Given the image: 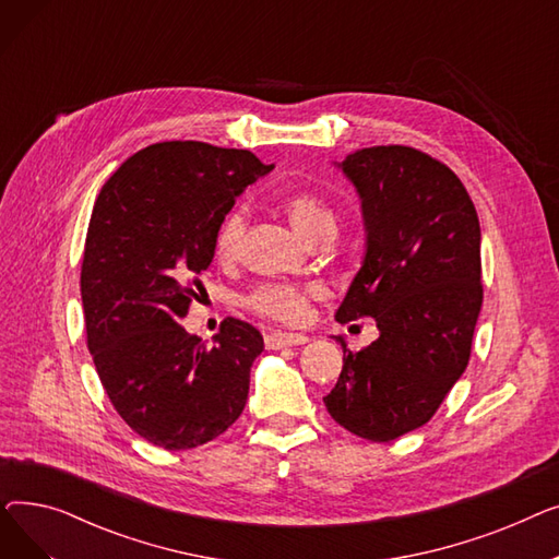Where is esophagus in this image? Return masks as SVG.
Here are the masks:
<instances>
[{
	"label": "esophagus",
	"mask_w": 559,
	"mask_h": 559,
	"mask_svg": "<svg viewBox=\"0 0 559 559\" xmlns=\"http://www.w3.org/2000/svg\"><path fill=\"white\" fill-rule=\"evenodd\" d=\"M306 342H308V335L304 333H272L264 337V344H267V348L272 350L285 348V346H304Z\"/></svg>",
	"instance_id": "esophagus-1"
}]
</instances>
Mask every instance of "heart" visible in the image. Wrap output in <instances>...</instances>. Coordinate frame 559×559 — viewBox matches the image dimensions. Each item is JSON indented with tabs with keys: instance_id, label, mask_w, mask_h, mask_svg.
<instances>
[{
	"instance_id": "heart-1",
	"label": "heart",
	"mask_w": 559,
	"mask_h": 559,
	"mask_svg": "<svg viewBox=\"0 0 559 559\" xmlns=\"http://www.w3.org/2000/svg\"><path fill=\"white\" fill-rule=\"evenodd\" d=\"M283 211L301 238L306 242L319 240L321 235L335 233V215L329 209L324 199H319L312 192H292L283 199ZM247 228V215L242 209L230 211L217 233H215V253L219 260H233L235 253L240 249V240ZM247 304L264 314L274 317L281 321H301L308 312V295L297 287H285V285H260L253 289Z\"/></svg>"
}]
</instances>
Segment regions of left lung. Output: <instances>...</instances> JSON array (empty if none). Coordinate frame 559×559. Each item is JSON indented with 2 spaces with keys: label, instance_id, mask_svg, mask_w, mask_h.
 Masks as SVG:
<instances>
[{
  "label": "left lung",
  "instance_id": "obj_1",
  "mask_svg": "<svg viewBox=\"0 0 559 559\" xmlns=\"http://www.w3.org/2000/svg\"><path fill=\"white\" fill-rule=\"evenodd\" d=\"M335 167L360 199L365 253L335 319H376L324 396L348 432L392 442L430 421L466 369L483 306L480 222L457 176L413 146H371Z\"/></svg>",
  "mask_w": 559,
  "mask_h": 559
}]
</instances>
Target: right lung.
Segmentation results:
<instances>
[{"label": "right lung", "mask_w": 559, "mask_h": 559, "mask_svg": "<svg viewBox=\"0 0 559 559\" xmlns=\"http://www.w3.org/2000/svg\"><path fill=\"white\" fill-rule=\"evenodd\" d=\"M272 169L247 150L158 142L97 197L81 270L87 348L117 413L154 447L211 442L247 405L262 335L228 317L205 346L181 319L213 262L222 219Z\"/></svg>", "instance_id": "add662e5"}]
</instances>
